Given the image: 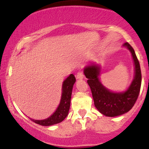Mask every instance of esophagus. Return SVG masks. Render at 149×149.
Returning <instances> with one entry per match:
<instances>
[{"label":"esophagus","instance_id":"1","mask_svg":"<svg viewBox=\"0 0 149 149\" xmlns=\"http://www.w3.org/2000/svg\"><path fill=\"white\" fill-rule=\"evenodd\" d=\"M84 75L83 74V73H82L81 71H79L77 73V74H76V79H84Z\"/></svg>","mask_w":149,"mask_h":149}]
</instances>
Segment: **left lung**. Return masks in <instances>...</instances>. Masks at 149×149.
I'll use <instances>...</instances> for the list:
<instances>
[{
  "label": "left lung",
  "mask_w": 149,
  "mask_h": 149,
  "mask_svg": "<svg viewBox=\"0 0 149 149\" xmlns=\"http://www.w3.org/2000/svg\"><path fill=\"white\" fill-rule=\"evenodd\" d=\"M123 46L131 52L135 65L134 79L125 91L112 92L104 86L99 79L101 70L100 65L91 63L86 66L84 70L88 79L87 83L91 88L96 108L107 117L119 116L130 111L136 103L141 89V71L139 60L129 43H124Z\"/></svg>",
  "instance_id": "obj_1"
}]
</instances>
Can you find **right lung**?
<instances>
[{"mask_svg": "<svg viewBox=\"0 0 149 149\" xmlns=\"http://www.w3.org/2000/svg\"><path fill=\"white\" fill-rule=\"evenodd\" d=\"M76 82V78L74 75L70 74L63 81L62 87V96H61V102L55 112L45 120H31L34 123L43 126H49L57 124L62 122L67 117L68 114L70 105V99H71L72 89L73 84Z\"/></svg>", "mask_w": 149, "mask_h": 149, "instance_id": "add662e5", "label": "right lung"}]
</instances>
